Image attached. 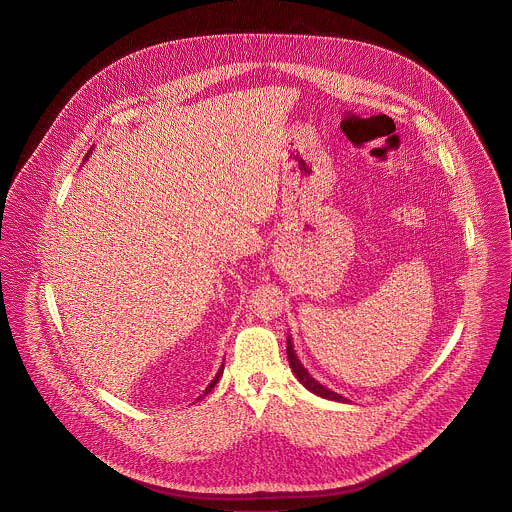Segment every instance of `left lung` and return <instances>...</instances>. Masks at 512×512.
Here are the masks:
<instances>
[{
  "mask_svg": "<svg viewBox=\"0 0 512 512\" xmlns=\"http://www.w3.org/2000/svg\"><path fill=\"white\" fill-rule=\"evenodd\" d=\"M288 361H290V367L294 369V373H296V377L312 391V393H316V395H320V397H326V399H332V401H345V397H341L338 393H334V391H330V389H326L324 385H320L306 369H304V365L300 363V359L296 357V353H294V345H292V341L288 340Z\"/></svg>",
  "mask_w": 512,
  "mask_h": 512,
  "instance_id": "1",
  "label": "left lung"
}]
</instances>
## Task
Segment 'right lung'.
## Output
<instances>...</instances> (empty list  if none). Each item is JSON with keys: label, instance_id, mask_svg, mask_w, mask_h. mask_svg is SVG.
Masks as SVG:
<instances>
[{"label": "right lung", "instance_id": "obj_1", "mask_svg": "<svg viewBox=\"0 0 512 512\" xmlns=\"http://www.w3.org/2000/svg\"><path fill=\"white\" fill-rule=\"evenodd\" d=\"M220 373H222V369H220V371H218V373H216V377H214V379H212V381H210V385H208V387H206V389H204V395H206V393H208V391H210V389H212V387H214V385H216V381H218V377H220Z\"/></svg>", "mask_w": 512, "mask_h": 512}]
</instances>
